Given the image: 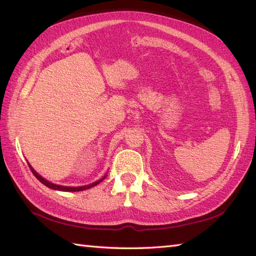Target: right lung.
Segmentation results:
<instances>
[{
	"label": "right lung",
	"mask_w": 256,
	"mask_h": 256,
	"mask_svg": "<svg viewBox=\"0 0 256 256\" xmlns=\"http://www.w3.org/2000/svg\"><path fill=\"white\" fill-rule=\"evenodd\" d=\"M28 166H30V170H32V172L34 174V176L38 179V180H40L42 184H44L45 186H47V187H50V188H52V189H55V190H62V192H81V190H86V189H89V188H91V187H94V186H96V184H100L103 179L106 178V176L103 177L102 179H100V180H98V182H94V184H88V186H81V187H66V186H59V184H52V182H47L46 179H44L42 178V176H40L38 175V174L32 170V166L28 164Z\"/></svg>",
	"instance_id": "obj_1"
}]
</instances>
